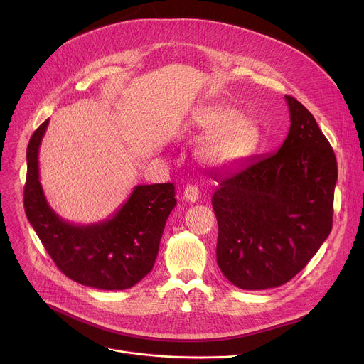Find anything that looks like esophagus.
Wrapping results in <instances>:
<instances>
[{
	"label": "esophagus",
	"instance_id": "34e87169",
	"mask_svg": "<svg viewBox=\"0 0 364 364\" xmlns=\"http://www.w3.org/2000/svg\"><path fill=\"white\" fill-rule=\"evenodd\" d=\"M198 197H200V191H198V188H197L196 186L188 184V186L184 188V198H186L187 201L196 203V201L198 200Z\"/></svg>",
	"mask_w": 364,
	"mask_h": 364
}]
</instances>
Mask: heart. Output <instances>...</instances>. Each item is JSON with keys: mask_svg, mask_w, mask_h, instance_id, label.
Listing matches in <instances>:
<instances>
[{"mask_svg": "<svg viewBox=\"0 0 364 364\" xmlns=\"http://www.w3.org/2000/svg\"><path fill=\"white\" fill-rule=\"evenodd\" d=\"M191 124L212 131L198 146V155L213 167L230 166L246 159L257 139L256 122L247 117H237V112L230 108H198L191 117Z\"/></svg>", "mask_w": 364, "mask_h": 364, "instance_id": "b5f03b06", "label": "heart"}]
</instances>
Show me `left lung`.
Returning <instances> with one entry per match:
<instances>
[{
  "mask_svg": "<svg viewBox=\"0 0 364 364\" xmlns=\"http://www.w3.org/2000/svg\"><path fill=\"white\" fill-rule=\"evenodd\" d=\"M291 127L281 148L219 180L216 257L240 289L284 285L309 262L333 228L337 160L316 118L285 96Z\"/></svg>",
  "mask_w": 364,
  "mask_h": 364,
  "instance_id": "obj_1",
  "label": "left lung"
}]
</instances>
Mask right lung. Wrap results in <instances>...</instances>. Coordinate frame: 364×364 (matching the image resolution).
Returning <instances> with one entry per match:
<instances>
[{"mask_svg":"<svg viewBox=\"0 0 364 364\" xmlns=\"http://www.w3.org/2000/svg\"><path fill=\"white\" fill-rule=\"evenodd\" d=\"M47 125L48 119L27 146L24 209L30 225L68 278L107 291L134 287L152 271L166 222L177 204L174 184L135 186L128 200L102 222H66L51 209L40 183L38 149Z\"/></svg>","mask_w":364,"mask_h":364,"instance_id":"add662e5","label":"right lung"}]
</instances>
